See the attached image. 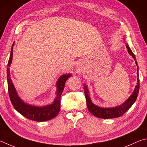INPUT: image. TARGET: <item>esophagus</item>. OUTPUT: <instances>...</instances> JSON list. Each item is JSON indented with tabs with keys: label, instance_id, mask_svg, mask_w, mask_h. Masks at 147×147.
Returning a JSON list of instances; mask_svg holds the SVG:
<instances>
[{
	"label": "esophagus",
	"instance_id": "1",
	"mask_svg": "<svg viewBox=\"0 0 147 147\" xmlns=\"http://www.w3.org/2000/svg\"><path fill=\"white\" fill-rule=\"evenodd\" d=\"M79 66H80V63H77L76 64V68H79Z\"/></svg>",
	"mask_w": 147,
	"mask_h": 147
}]
</instances>
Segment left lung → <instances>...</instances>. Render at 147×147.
<instances>
[{
	"label": "left lung",
	"mask_w": 147,
	"mask_h": 147,
	"mask_svg": "<svg viewBox=\"0 0 147 147\" xmlns=\"http://www.w3.org/2000/svg\"><path fill=\"white\" fill-rule=\"evenodd\" d=\"M126 47L128 50V52L130 55L136 61V64L138 66L137 61L135 55L130 48L128 44H126ZM137 75L139 77V71H138V66L137 68ZM84 94H85L86 99V105L88 107L89 112L93 114L95 116L99 118H102V119H112V118H117L121 116L130 108L132 106L134 103L136 99H137L139 90H140V79L137 78V85L136 86L134 90L133 91L131 96L128 97V99L123 102L122 105H119L115 107L111 108H101L99 106H97L92 102V100L89 96V92L88 89V86L86 84L84 85Z\"/></svg>",
	"instance_id": "obj_1"
}]
</instances>
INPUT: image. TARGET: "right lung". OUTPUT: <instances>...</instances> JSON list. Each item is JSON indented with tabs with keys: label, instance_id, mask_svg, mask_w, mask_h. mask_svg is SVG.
Masks as SVG:
<instances>
[{
	"label": "right lung",
	"instance_id": "obj_1",
	"mask_svg": "<svg viewBox=\"0 0 147 147\" xmlns=\"http://www.w3.org/2000/svg\"><path fill=\"white\" fill-rule=\"evenodd\" d=\"M15 42H13L11 46V53L9 58L7 68V87L10 100L15 108V109L23 116L27 119L35 121H46L50 120L55 117L60 111L61 107V96L64 88V84L69 77L71 76V74H63L57 81V92L56 97L53 102L50 105H48L44 107H37L35 105L28 104L20 98L18 95L13 84L12 83L11 76H10V69L12 59H13V50Z\"/></svg>",
	"mask_w": 147,
	"mask_h": 147
}]
</instances>
